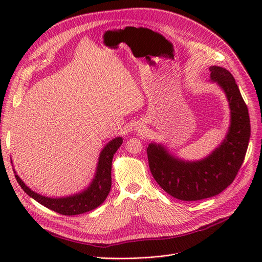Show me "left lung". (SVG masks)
I'll return each instance as SVG.
<instances>
[{
	"instance_id": "obj_1",
	"label": "left lung",
	"mask_w": 262,
	"mask_h": 262,
	"mask_svg": "<svg viewBox=\"0 0 262 262\" xmlns=\"http://www.w3.org/2000/svg\"><path fill=\"white\" fill-rule=\"evenodd\" d=\"M211 81L226 95L231 124L223 142L200 161H184L163 144L150 143L146 149L149 169L156 182L171 196L182 201L207 199L221 193L242 167L250 138L248 108L235 78L224 68L210 67Z\"/></svg>"
}]
</instances>
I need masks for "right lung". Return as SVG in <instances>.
Returning <instances> with one entry per match:
<instances>
[{"mask_svg":"<svg viewBox=\"0 0 262 262\" xmlns=\"http://www.w3.org/2000/svg\"><path fill=\"white\" fill-rule=\"evenodd\" d=\"M122 138H115L106 144V146L101 149L99 154L97 168L95 176L90 184V186L83 191L75 193L69 196L61 198H50L41 195L34 190L27 187L24 181L15 172V178L21 189L30 198L42 204L43 207L48 208L54 212L60 213L62 215H77L85 212L92 211L106 200V198L112 188V165L113 157L117 152V149L122 144Z\"/></svg>","mask_w":262,"mask_h":262,"instance_id":"right-lung-1","label":"right lung"}]
</instances>
